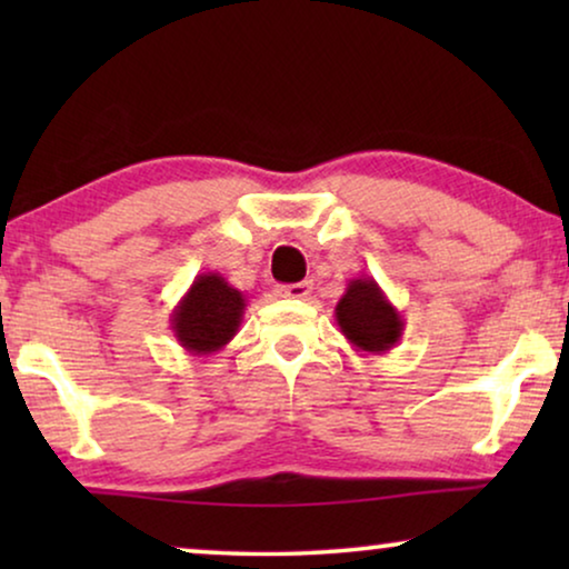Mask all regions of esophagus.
I'll list each match as a JSON object with an SVG mask.
<instances>
[{"instance_id": "obj_1", "label": "esophagus", "mask_w": 569, "mask_h": 569, "mask_svg": "<svg viewBox=\"0 0 569 569\" xmlns=\"http://www.w3.org/2000/svg\"><path fill=\"white\" fill-rule=\"evenodd\" d=\"M310 290H313V282H298V284L279 287V295H282V298H292V300H306Z\"/></svg>"}]
</instances>
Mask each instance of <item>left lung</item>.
Masks as SVG:
<instances>
[{
  "label": "left lung",
  "mask_w": 569,
  "mask_h": 569,
  "mask_svg": "<svg viewBox=\"0 0 569 569\" xmlns=\"http://www.w3.org/2000/svg\"><path fill=\"white\" fill-rule=\"evenodd\" d=\"M333 316H337L345 339L357 352L386 355L403 337V318L399 308L386 298V292L372 277L349 279Z\"/></svg>",
  "instance_id": "obj_1"
}]
</instances>
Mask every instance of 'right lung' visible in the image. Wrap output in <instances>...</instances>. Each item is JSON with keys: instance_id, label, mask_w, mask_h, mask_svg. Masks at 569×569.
Here are the masks:
<instances>
[{"instance_id": "1", "label": "right lung", "mask_w": 569, "mask_h": 569, "mask_svg": "<svg viewBox=\"0 0 569 569\" xmlns=\"http://www.w3.org/2000/svg\"><path fill=\"white\" fill-rule=\"evenodd\" d=\"M246 313L243 292L217 271L199 274L189 292L170 313V329L178 345L193 357H209L236 337Z\"/></svg>"}]
</instances>
